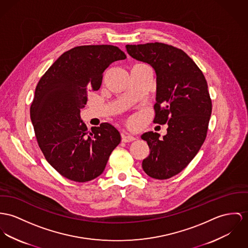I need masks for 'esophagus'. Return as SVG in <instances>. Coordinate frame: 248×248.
Returning a JSON list of instances; mask_svg holds the SVG:
<instances>
[{
    "label": "esophagus",
    "instance_id": "34e87169",
    "mask_svg": "<svg viewBox=\"0 0 248 248\" xmlns=\"http://www.w3.org/2000/svg\"><path fill=\"white\" fill-rule=\"evenodd\" d=\"M134 140H135V137L132 135H128V134L122 135V140L124 142H130V141H133Z\"/></svg>",
    "mask_w": 248,
    "mask_h": 248
}]
</instances>
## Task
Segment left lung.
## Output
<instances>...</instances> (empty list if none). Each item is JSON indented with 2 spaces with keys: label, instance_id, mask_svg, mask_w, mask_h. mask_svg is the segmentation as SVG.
I'll use <instances>...</instances> for the list:
<instances>
[{
  "label": "left lung",
  "instance_id": "8db88e82",
  "mask_svg": "<svg viewBox=\"0 0 248 248\" xmlns=\"http://www.w3.org/2000/svg\"><path fill=\"white\" fill-rule=\"evenodd\" d=\"M134 59L149 64L156 76L154 123L168 124L167 134L141 135L150 148L142 169L155 179H167L191 162L205 141L211 115L208 84L185 52L155 42L125 46Z\"/></svg>",
  "mask_w": 248,
  "mask_h": 248
}]
</instances>
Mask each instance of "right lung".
I'll return each mask as SVG.
<instances>
[{"label": "right lung", "instance_id": "obj_1", "mask_svg": "<svg viewBox=\"0 0 248 248\" xmlns=\"http://www.w3.org/2000/svg\"><path fill=\"white\" fill-rule=\"evenodd\" d=\"M126 56L113 45L75 47L57 58L40 78L30 108L38 146L61 175L77 182L99 176L121 141L108 123L92 127L80 117L88 91H98L105 70Z\"/></svg>", "mask_w": 248, "mask_h": 248}]
</instances>
